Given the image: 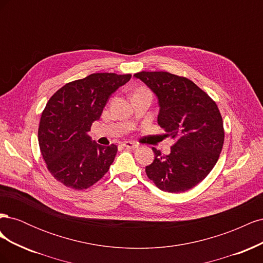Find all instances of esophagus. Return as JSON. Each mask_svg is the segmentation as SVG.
Returning a JSON list of instances; mask_svg holds the SVG:
<instances>
[{
  "instance_id": "1",
  "label": "esophagus",
  "mask_w": 263,
  "mask_h": 263,
  "mask_svg": "<svg viewBox=\"0 0 263 263\" xmlns=\"http://www.w3.org/2000/svg\"><path fill=\"white\" fill-rule=\"evenodd\" d=\"M123 146L126 147V148H128V149H135V148L138 147V145L135 144V142H133V141H124Z\"/></svg>"
}]
</instances>
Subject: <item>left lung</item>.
Wrapping results in <instances>:
<instances>
[{
    "mask_svg": "<svg viewBox=\"0 0 263 263\" xmlns=\"http://www.w3.org/2000/svg\"><path fill=\"white\" fill-rule=\"evenodd\" d=\"M140 79L159 100L158 124L174 139L171 153H155L147 177L165 192L182 193L202 182L216 164L225 139L219 109L210 95L185 77L166 71H140Z\"/></svg>",
    "mask_w": 263,
    "mask_h": 263,
    "instance_id": "1",
    "label": "left lung"
}]
</instances>
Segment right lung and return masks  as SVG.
<instances>
[{"label": "right lung", "mask_w": 263, "mask_h": 263, "mask_svg": "<svg viewBox=\"0 0 263 263\" xmlns=\"http://www.w3.org/2000/svg\"><path fill=\"white\" fill-rule=\"evenodd\" d=\"M132 74L92 73L63 85L47 102L38 127L41 153L51 176L63 185L84 190L109 170L117 146H101L87 132L108 98Z\"/></svg>", "instance_id": "obj_1"}]
</instances>
